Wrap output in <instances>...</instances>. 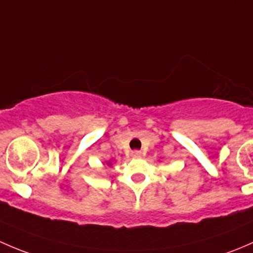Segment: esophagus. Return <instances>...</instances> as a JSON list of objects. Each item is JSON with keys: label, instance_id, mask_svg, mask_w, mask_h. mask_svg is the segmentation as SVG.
I'll list each match as a JSON object with an SVG mask.
<instances>
[{"label": "esophagus", "instance_id": "1", "mask_svg": "<svg viewBox=\"0 0 253 253\" xmlns=\"http://www.w3.org/2000/svg\"><path fill=\"white\" fill-rule=\"evenodd\" d=\"M131 157H134V158L141 157V151H139V150L132 151V152H131Z\"/></svg>", "mask_w": 253, "mask_h": 253}]
</instances>
